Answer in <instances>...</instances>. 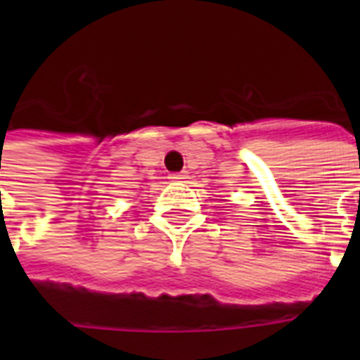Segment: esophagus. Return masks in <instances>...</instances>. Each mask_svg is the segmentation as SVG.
I'll return each instance as SVG.
<instances>
[{
	"instance_id": "1",
	"label": "esophagus",
	"mask_w": 360,
	"mask_h": 360,
	"mask_svg": "<svg viewBox=\"0 0 360 360\" xmlns=\"http://www.w3.org/2000/svg\"><path fill=\"white\" fill-rule=\"evenodd\" d=\"M169 179H172V181H185L186 175L185 174H174V175H169Z\"/></svg>"
}]
</instances>
